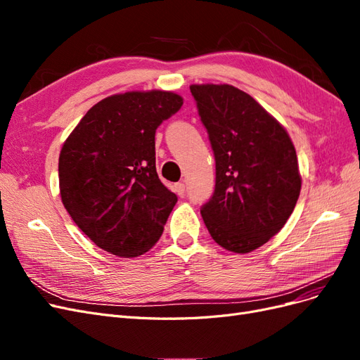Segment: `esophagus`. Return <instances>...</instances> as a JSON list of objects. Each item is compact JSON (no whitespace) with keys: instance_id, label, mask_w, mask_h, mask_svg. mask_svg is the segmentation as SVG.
Returning <instances> with one entry per match:
<instances>
[{"instance_id":"34e87169","label":"esophagus","mask_w":360,"mask_h":360,"mask_svg":"<svg viewBox=\"0 0 360 360\" xmlns=\"http://www.w3.org/2000/svg\"><path fill=\"white\" fill-rule=\"evenodd\" d=\"M184 189H186V186H184V183H176V184H174V192H176L179 197H183Z\"/></svg>"}]
</instances>
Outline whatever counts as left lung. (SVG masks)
<instances>
[{
    "mask_svg": "<svg viewBox=\"0 0 360 360\" xmlns=\"http://www.w3.org/2000/svg\"><path fill=\"white\" fill-rule=\"evenodd\" d=\"M216 162V184L201 207L224 249L248 254L281 231L302 177L287 130L254 97L228 84L191 85Z\"/></svg>",
    "mask_w": 360,
    "mask_h": 360,
    "instance_id": "left-lung-1",
    "label": "left lung"
}]
</instances>
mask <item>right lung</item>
Listing matches in <instances>:
<instances>
[{
    "instance_id": "right-lung-1",
    "label": "right lung",
    "mask_w": 360,
    "mask_h": 360,
    "mask_svg": "<svg viewBox=\"0 0 360 360\" xmlns=\"http://www.w3.org/2000/svg\"><path fill=\"white\" fill-rule=\"evenodd\" d=\"M183 105L171 91H127L90 108L64 141L61 201L97 246L134 258L153 248L177 195L156 172L155 134Z\"/></svg>"
}]
</instances>
